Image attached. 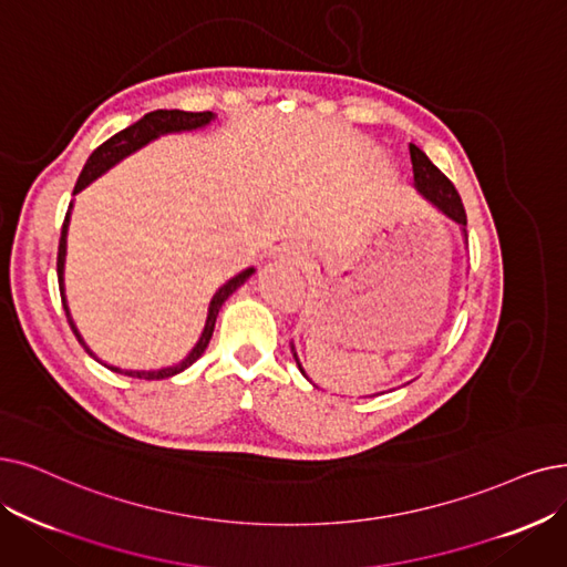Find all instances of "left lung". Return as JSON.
Masks as SVG:
<instances>
[{
	"label": "left lung",
	"instance_id": "1",
	"mask_svg": "<svg viewBox=\"0 0 567 567\" xmlns=\"http://www.w3.org/2000/svg\"><path fill=\"white\" fill-rule=\"evenodd\" d=\"M410 155H412V167H414V184H416V190L430 202V205H435L444 216H449L451 220H456L461 228H463V235L467 239V233H465V225H467V216H465V207L461 202V195L458 190L454 188V184L433 165L430 163V157L414 144H410ZM292 349V344H290ZM292 355H296L298 360V353L296 349H292ZM298 368L300 372L305 374L300 360H298ZM307 377V374H305Z\"/></svg>",
	"mask_w": 567,
	"mask_h": 567
}]
</instances>
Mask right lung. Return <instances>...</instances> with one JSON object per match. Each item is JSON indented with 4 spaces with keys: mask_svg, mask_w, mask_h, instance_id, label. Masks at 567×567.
Returning <instances> with one entry per match:
<instances>
[{
    "mask_svg": "<svg viewBox=\"0 0 567 567\" xmlns=\"http://www.w3.org/2000/svg\"><path fill=\"white\" fill-rule=\"evenodd\" d=\"M216 116L212 111H178V109H157V111H151L146 113L144 118H140L134 125L121 130L118 134H113L111 140H106L102 146H97L93 151V155L87 157V163L76 181L74 186V195L81 193L87 184H93V181L97 176H102L104 172H109L113 165H118L123 157H127L130 153L140 151L142 146H146L148 142L157 140L161 134H169V132H186V130H197V127H205L214 121ZM72 207V205H70ZM66 228H70V212H66L64 216V223H62V235H60V246H58V284H60V296H62V307H64V313H66V321H70L79 344L95 358V353L87 349V344L83 342V337L79 334L74 321H72V313H70V307H66V298H64V256H66ZM254 267H248L244 271H239L237 277H233L228 284H223L216 296L212 298V305H209V313H207V323H205V330H202V337L197 339V344L193 347V351L178 362V365H172V368H163V370H121V368H113V365H106L111 372H118V374H125V377H134V379H146V381H153V379H167V377H174L178 372H184L186 368H190L193 362L205 353V349L209 347V339L214 334V326H216V316L223 307V302L228 300L233 292L254 275Z\"/></svg>",
    "mask_w": 567,
    "mask_h": 567,
    "instance_id": "obj_1",
    "label": "right lung"
}]
</instances>
